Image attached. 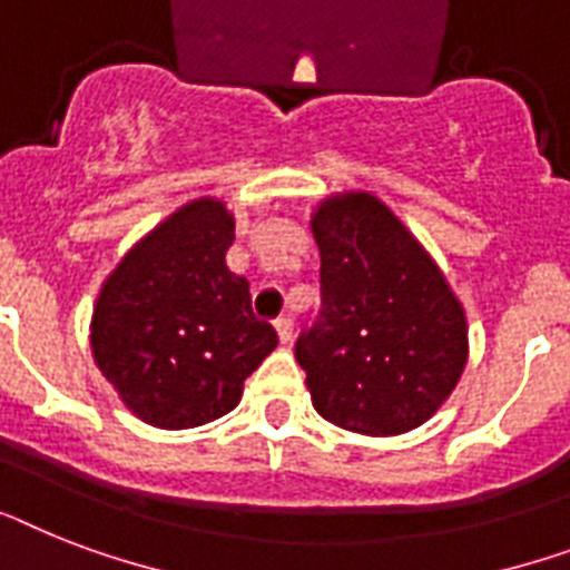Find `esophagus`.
I'll return each instance as SVG.
<instances>
[{"label": "esophagus", "mask_w": 570, "mask_h": 570, "mask_svg": "<svg viewBox=\"0 0 570 570\" xmlns=\"http://www.w3.org/2000/svg\"><path fill=\"white\" fill-rule=\"evenodd\" d=\"M275 333H277V340H281V345H286V342L293 340V322H289V318H277Z\"/></svg>", "instance_id": "1"}]
</instances>
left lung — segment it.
<instances>
[{
	"mask_svg": "<svg viewBox=\"0 0 570 570\" xmlns=\"http://www.w3.org/2000/svg\"><path fill=\"white\" fill-rule=\"evenodd\" d=\"M322 313L295 345L322 419L401 436L436 415L469 363L465 307L386 202L345 189L309 213Z\"/></svg>",
	"mask_w": 570,
	"mask_h": 570,
	"instance_id": "left-lung-1",
	"label": "left lung"
}]
</instances>
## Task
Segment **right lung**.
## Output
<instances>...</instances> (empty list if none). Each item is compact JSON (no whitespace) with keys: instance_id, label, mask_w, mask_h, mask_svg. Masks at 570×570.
<instances>
[{"instance_id":"1","label":"right lung","mask_w":570,"mask_h":570,"mask_svg":"<svg viewBox=\"0 0 570 570\" xmlns=\"http://www.w3.org/2000/svg\"><path fill=\"white\" fill-rule=\"evenodd\" d=\"M234 213L202 196L169 213L105 277L90 348L140 421L187 430L222 419L245 377L277 348L252 313L248 281L228 269Z\"/></svg>"}]
</instances>
